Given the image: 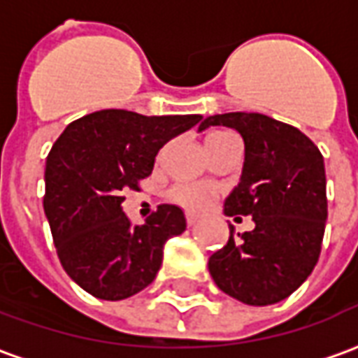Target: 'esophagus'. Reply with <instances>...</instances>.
Returning <instances> with one entry per match:
<instances>
[{
	"label": "esophagus",
	"instance_id": "1",
	"mask_svg": "<svg viewBox=\"0 0 358 358\" xmlns=\"http://www.w3.org/2000/svg\"><path fill=\"white\" fill-rule=\"evenodd\" d=\"M186 220H187V226H194L195 222H197V220H195V217H192V215H187Z\"/></svg>",
	"mask_w": 358,
	"mask_h": 358
}]
</instances>
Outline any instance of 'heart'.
<instances>
[{"instance_id": "b5f03b06", "label": "heart", "mask_w": 358, "mask_h": 358, "mask_svg": "<svg viewBox=\"0 0 358 358\" xmlns=\"http://www.w3.org/2000/svg\"><path fill=\"white\" fill-rule=\"evenodd\" d=\"M232 134L228 132H210L207 134L205 138V149L217 148L218 143H222L226 138H230ZM172 199L176 203H180L184 209L187 210H203L209 207L210 197H213V192H210L207 186H201V184H180L171 192Z\"/></svg>"}]
</instances>
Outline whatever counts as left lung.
I'll use <instances>...</instances> for the list:
<instances>
[{"label": "left lung", "mask_w": 358, "mask_h": 358, "mask_svg": "<svg viewBox=\"0 0 358 358\" xmlns=\"http://www.w3.org/2000/svg\"><path fill=\"white\" fill-rule=\"evenodd\" d=\"M210 126L236 130L245 148L224 215L255 222L243 234L230 224L228 243L209 259L210 276L245 305H274L307 280L320 255L328 218L324 159L305 134L261 113L207 117L199 132Z\"/></svg>", "instance_id": "left-lung-1"}]
</instances>
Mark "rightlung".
Masks as SVG:
<instances>
[{
  "mask_svg": "<svg viewBox=\"0 0 358 358\" xmlns=\"http://www.w3.org/2000/svg\"><path fill=\"white\" fill-rule=\"evenodd\" d=\"M201 115L143 117L105 109L66 126L45 163L43 210L59 261L73 282L97 299L132 297L155 280L169 238L186 230L184 210L161 205L132 224L122 192L148 178L159 149Z\"/></svg>",
  "mask_w": 358,
  "mask_h": 358,
  "instance_id": "add662e5",
  "label": "right lung"
}]
</instances>
